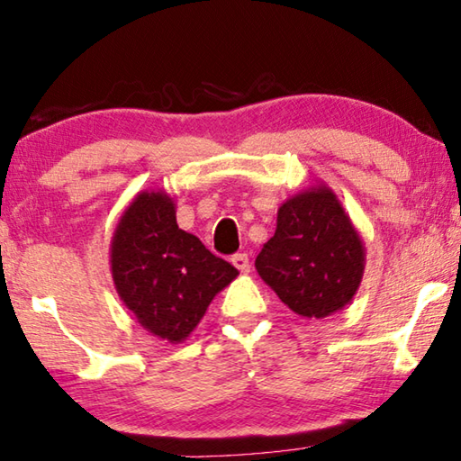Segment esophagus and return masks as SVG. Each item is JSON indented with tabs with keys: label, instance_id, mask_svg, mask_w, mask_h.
Wrapping results in <instances>:
<instances>
[{
	"label": "esophagus",
	"instance_id": "1",
	"mask_svg": "<svg viewBox=\"0 0 461 461\" xmlns=\"http://www.w3.org/2000/svg\"><path fill=\"white\" fill-rule=\"evenodd\" d=\"M231 265L236 267L240 273H244V275L250 273V258H248V254H233Z\"/></svg>",
	"mask_w": 461,
	"mask_h": 461
}]
</instances>
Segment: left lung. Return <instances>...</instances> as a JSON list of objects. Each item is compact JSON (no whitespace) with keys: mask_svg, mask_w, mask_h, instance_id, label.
<instances>
[{"mask_svg":"<svg viewBox=\"0 0 461 461\" xmlns=\"http://www.w3.org/2000/svg\"><path fill=\"white\" fill-rule=\"evenodd\" d=\"M257 270L302 318H328L353 302L363 279L365 246L330 186H310L281 204Z\"/></svg>","mask_w":461,"mask_h":461,"instance_id":"obj_1","label":"left lung"}]
</instances>
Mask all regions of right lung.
<instances>
[{
  "label": "right lung",
  "instance_id": "obj_1",
  "mask_svg": "<svg viewBox=\"0 0 461 461\" xmlns=\"http://www.w3.org/2000/svg\"><path fill=\"white\" fill-rule=\"evenodd\" d=\"M111 273L137 322L172 345L191 336L213 297L240 275L178 228L176 203L164 191H141L122 211L111 240Z\"/></svg>",
  "mask_w": 461,
  "mask_h": 461
}]
</instances>
